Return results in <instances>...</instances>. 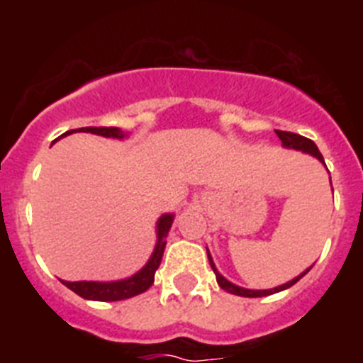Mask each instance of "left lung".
Instances as JSON below:
<instances>
[{"mask_svg":"<svg viewBox=\"0 0 363 363\" xmlns=\"http://www.w3.org/2000/svg\"><path fill=\"white\" fill-rule=\"evenodd\" d=\"M277 134H278V138H280V140H281V145H284L285 149H294V150H301V152L311 154V156H314V158H318L320 162H322L323 165H325V162H323V156H322V154H320L318 147L314 145L313 140H309V138L300 136V134L285 133V130H277ZM207 256H209V264H211V267H213L214 274H216V281H218V285H220L221 289H225L227 293H230V294H236V296H245V298L269 296V294H274V293H280V291H284V289H289L291 285L296 284V281L300 280V278H303L307 274V272L311 271V267H309V269H307V271L301 272L300 277L293 278V280L287 281V284H284V285H278V287H274V289H264V291L243 289V287H240V285H234L233 281H229V280H227V278L221 277L220 272H218L216 265H214L213 256H211L209 249H207Z\"/></svg>","mask_w":363,"mask_h":363,"instance_id":"obj_1","label":"left lung"}]
</instances>
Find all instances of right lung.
Here are the masks:
<instances>
[{
	"instance_id": "1",
	"label": "right lung",
	"mask_w": 363,
	"mask_h": 363,
	"mask_svg": "<svg viewBox=\"0 0 363 363\" xmlns=\"http://www.w3.org/2000/svg\"><path fill=\"white\" fill-rule=\"evenodd\" d=\"M72 133H92L98 134V136L105 138H116V140H123L127 134L123 133L118 127H83V129L69 130L67 134ZM172 221H174V214H163L160 216L158 223H156V234H158V242L154 247V252L150 255L149 262L143 265L136 274H133L130 278H125V280L118 281H63V285H67L70 291H74L76 294H79L85 300H96V301H118V300H127V298H133L136 294H142L149 289L150 285L154 284V272L162 264V256L165 251V238L171 229Z\"/></svg>"
}]
</instances>
